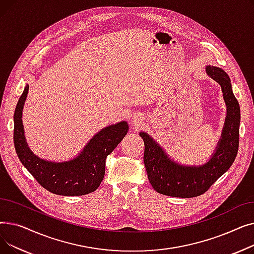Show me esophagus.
<instances>
[{
  "mask_svg": "<svg viewBox=\"0 0 254 254\" xmlns=\"http://www.w3.org/2000/svg\"><path fill=\"white\" fill-rule=\"evenodd\" d=\"M131 120H132V123H134L135 125H139L141 123L142 117L140 115H138V114H135V115H132Z\"/></svg>",
  "mask_w": 254,
  "mask_h": 254,
  "instance_id": "obj_1",
  "label": "esophagus"
}]
</instances>
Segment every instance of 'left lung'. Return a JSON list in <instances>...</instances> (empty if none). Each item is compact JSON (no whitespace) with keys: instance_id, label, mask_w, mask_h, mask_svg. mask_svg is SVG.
<instances>
[{"instance_id":"obj_1","label":"left lung","mask_w":254,"mask_h":254,"mask_svg":"<svg viewBox=\"0 0 254 254\" xmlns=\"http://www.w3.org/2000/svg\"><path fill=\"white\" fill-rule=\"evenodd\" d=\"M206 73L220 85L226 106L221 136L209 161L202 165H182L174 161L149 134L140 131L145 145L146 172L158 193L182 198L201 195L231 168L237 156L241 114L231 79L221 68L214 65H207Z\"/></svg>"}]
</instances>
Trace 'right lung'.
<instances>
[{
	"label": "right lung",
	"instance_id": "1",
	"mask_svg": "<svg viewBox=\"0 0 254 254\" xmlns=\"http://www.w3.org/2000/svg\"><path fill=\"white\" fill-rule=\"evenodd\" d=\"M29 92L26 84L14 112V146L21 164L48 191L60 195H83L98 190L104 175L106 157L128 131L126 120L103 127L74 158L52 162L36 155L25 140L22 124L23 105Z\"/></svg>",
	"mask_w": 254,
	"mask_h": 254
}]
</instances>
